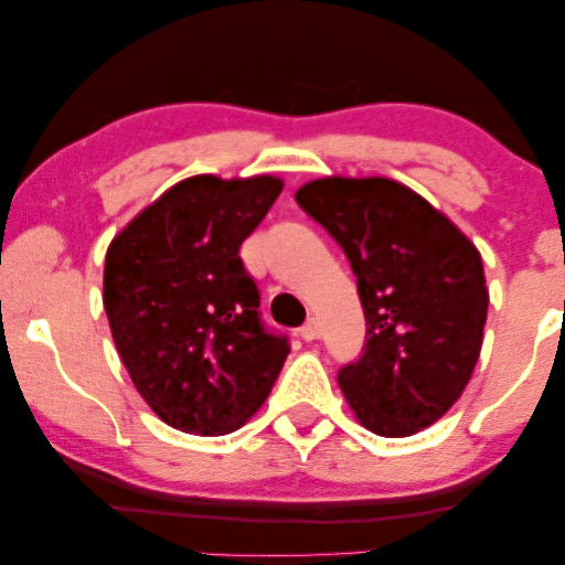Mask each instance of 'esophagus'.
<instances>
[{"instance_id":"esophagus-1","label":"esophagus","mask_w":565,"mask_h":565,"mask_svg":"<svg viewBox=\"0 0 565 565\" xmlns=\"http://www.w3.org/2000/svg\"><path fill=\"white\" fill-rule=\"evenodd\" d=\"M321 337V321L319 319H308L303 327H300V339L306 342H313V339Z\"/></svg>"}]
</instances>
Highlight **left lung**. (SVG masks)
I'll return each mask as SVG.
<instances>
[{
    "label": "left lung",
    "mask_w": 565,
    "mask_h": 565,
    "mask_svg": "<svg viewBox=\"0 0 565 565\" xmlns=\"http://www.w3.org/2000/svg\"><path fill=\"white\" fill-rule=\"evenodd\" d=\"M298 205L358 277L365 347L337 373L362 427L412 437L460 398L489 311L481 254L427 200L385 177H323Z\"/></svg>",
    "instance_id": "left-lung-1"
}]
</instances>
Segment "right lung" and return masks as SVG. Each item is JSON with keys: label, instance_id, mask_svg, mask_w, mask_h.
Here are the masks:
<instances>
[{"label": "right lung", "instance_id": "right-lung-1", "mask_svg": "<svg viewBox=\"0 0 565 565\" xmlns=\"http://www.w3.org/2000/svg\"><path fill=\"white\" fill-rule=\"evenodd\" d=\"M282 182L198 174L169 188L113 238L105 313L130 381L153 414L188 435L242 427L280 375L285 334L262 321L238 246Z\"/></svg>", "mask_w": 565, "mask_h": 565}]
</instances>
